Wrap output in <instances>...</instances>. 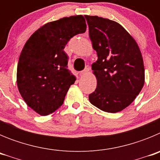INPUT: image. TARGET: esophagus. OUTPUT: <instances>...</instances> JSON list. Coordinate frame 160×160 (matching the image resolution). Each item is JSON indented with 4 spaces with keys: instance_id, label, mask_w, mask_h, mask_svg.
Instances as JSON below:
<instances>
[{
    "instance_id": "esophagus-1",
    "label": "esophagus",
    "mask_w": 160,
    "mask_h": 160,
    "mask_svg": "<svg viewBox=\"0 0 160 160\" xmlns=\"http://www.w3.org/2000/svg\"><path fill=\"white\" fill-rule=\"evenodd\" d=\"M90 71V67L89 66H87V67L85 68V70H82V71L80 72V75H84L86 73H87L88 72Z\"/></svg>"
}]
</instances>
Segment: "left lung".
Instances as JSON below:
<instances>
[{
	"mask_svg": "<svg viewBox=\"0 0 160 160\" xmlns=\"http://www.w3.org/2000/svg\"><path fill=\"white\" fill-rule=\"evenodd\" d=\"M98 60L91 66L97 87L92 105L108 113L122 111L135 99L145 82L143 59L136 41L118 22L85 15Z\"/></svg>",
	"mask_w": 160,
	"mask_h": 160,
	"instance_id": "1",
	"label": "left lung"
}]
</instances>
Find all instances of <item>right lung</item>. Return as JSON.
Instances as JSON below:
<instances>
[{
	"instance_id": "right-lung-1",
	"label": "right lung",
	"mask_w": 160,
	"mask_h": 160,
	"mask_svg": "<svg viewBox=\"0 0 160 160\" xmlns=\"http://www.w3.org/2000/svg\"><path fill=\"white\" fill-rule=\"evenodd\" d=\"M87 29L82 15L48 22L35 31L20 54L17 84L28 107L45 116L54 112L76 77L68 69L63 50L70 38Z\"/></svg>"
}]
</instances>
